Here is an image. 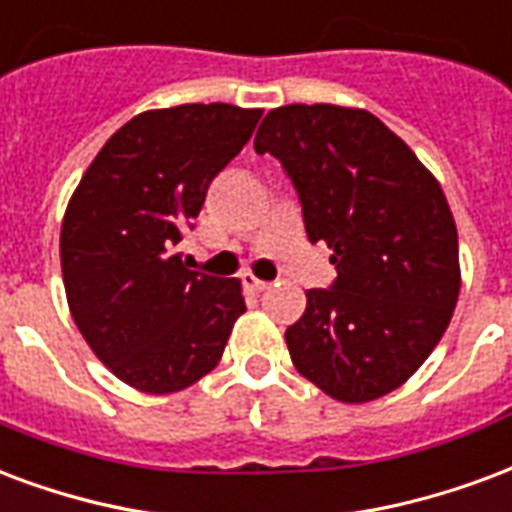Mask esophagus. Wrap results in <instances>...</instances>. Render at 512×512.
I'll return each mask as SVG.
<instances>
[{
    "label": "esophagus",
    "instance_id": "1",
    "mask_svg": "<svg viewBox=\"0 0 512 512\" xmlns=\"http://www.w3.org/2000/svg\"><path fill=\"white\" fill-rule=\"evenodd\" d=\"M244 285L252 290V293H263V290H268V282H263V279H257V276L252 274H244Z\"/></svg>",
    "mask_w": 512,
    "mask_h": 512
}]
</instances>
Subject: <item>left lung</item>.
Wrapping results in <instances>:
<instances>
[{"label": "left lung", "mask_w": 512, "mask_h": 512, "mask_svg": "<svg viewBox=\"0 0 512 512\" xmlns=\"http://www.w3.org/2000/svg\"><path fill=\"white\" fill-rule=\"evenodd\" d=\"M255 151L282 162L306 236L333 249V285L306 290L285 331L295 369L347 404L396 391L437 347L461 287L437 179L377 116L339 105L276 108Z\"/></svg>", "instance_id": "left-lung-1"}]
</instances>
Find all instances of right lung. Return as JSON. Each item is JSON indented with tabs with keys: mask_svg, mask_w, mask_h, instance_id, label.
I'll return each mask as SVG.
<instances>
[{
	"mask_svg": "<svg viewBox=\"0 0 512 512\" xmlns=\"http://www.w3.org/2000/svg\"><path fill=\"white\" fill-rule=\"evenodd\" d=\"M260 116L225 102L138 113L102 146L67 206L62 276L73 320L138 391L198 382L246 312L238 279L189 271L173 249Z\"/></svg>",
	"mask_w": 512,
	"mask_h": 512,
	"instance_id": "right-lung-1",
	"label": "right lung"
}]
</instances>
